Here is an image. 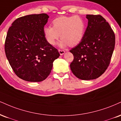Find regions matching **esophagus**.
I'll list each match as a JSON object with an SVG mask.
<instances>
[{"instance_id": "1", "label": "esophagus", "mask_w": 121, "mask_h": 121, "mask_svg": "<svg viewBox=\"0 0 121 121\" xmlns=\"http://www.w3.org/2000/svg\"><path fill=\"white\" fill-rule=\"evenodd\" d=\"M59 52L60 55H63L65 53V52L64 50H60V49H59Z\"/></svg>"}]
</instances>
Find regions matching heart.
<instances>
[{
	"mask_svg": "<svg viewBox=\"0 0 121 121\" xmlns=\"http://www.w3.org/2000/svg\"><path fill=\"white\" fill-rule=\"evenodd\" d=\"M53 27L46 26L43 34L47 42L51 45H55L61 37L59 43L60 48L77 46L83 38L86 31V22L78 16H61L52 21Z\"/></svg>",
	"mask_w": 121,
	"mask_h": 121,
	"instance_id": "1",
	"label": "heart"
}]
</instances>
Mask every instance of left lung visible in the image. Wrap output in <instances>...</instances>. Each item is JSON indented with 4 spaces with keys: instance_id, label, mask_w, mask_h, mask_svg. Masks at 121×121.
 Here are the masks:
<instances>
[{
    "instance_id": "left-lung-1",
    "label": "left lung",
    "mask_w": 121,
    "mask_h": 121,
    "mask_svg": "<svg viewBox=\"0 0 121 121\" xmlns=\"http://www.w3.org/2000/svg\"><path fill=\"white\" fill-rule=\"evenodd\" d=\"M88 25L82 40L70 51L74 56L70 69L75 77L92 80L101 76L110 64L115 46V35L100 15L87 14Z\"/></svg>"
}]
</instances>
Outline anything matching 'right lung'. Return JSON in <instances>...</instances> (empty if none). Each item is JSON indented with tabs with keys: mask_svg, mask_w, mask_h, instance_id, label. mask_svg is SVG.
<instances>
[{
	"mask_svg": "<svg viewBox=\"0 0 121 121\" xmlns=\"http://www.w3.org/2000/svg\"><path fill=\"white\" fill-rule=\"evenodd\" d=\"M49 16L30 14L16 19L7 33L6 57L14 72L28 82H41L49 75L53 62L60 54L43 34Z\"/></svg>",
	"mask_w": 121,
	"mask_h": 121,
	"instance_id": "1",
	"label": "right lung"
}]
</instances>
